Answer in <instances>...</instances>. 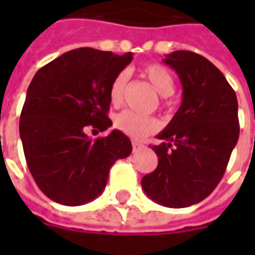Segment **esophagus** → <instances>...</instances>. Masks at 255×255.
I'll return each instance as SVG.
<instances>
[{"label": "esophagus", "instance_id": "esophagus-1", "mask_svg": "<svg viewBox=\"0 0 255 255\" xmlns=\"http://www.w3.org/2000/svg\"><path fill=\"white\" fill-rule=\"evenodd\" d=\"M144 147V144H142L140 142H136V140H133L132 142V151L133 153H136L139 150H142Z\"/></svg>", "mask_w": 255, "mask_h": 255}]
</instances>
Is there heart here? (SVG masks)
Listing matches in <instances>:
<instances>
[{"mask_svg":"<svg viewBox=\"0 0 255 255\" xmlns=\"http://www.w3.org/2000/svg\"><path fill=\"white\" fill-rule=\"evenodd\" d=\"M140 75L153 86V89L161 97H169L173 94L176 87L175 78L169 72V69H166L164 65L157 63L146 64L144 67L140 68ZM126 86H127V73H117L109 87V100L112 105H122ZM115 127L129 138L143 139L154 133L160 127V123L154 117L140 116L131 111H124L119 113L115 119Z\"/></svg>","mask_w":255,"mask_h":255,"instance_id":"1","label":"heart"}]
</instances>
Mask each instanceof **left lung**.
I'll return each mask as SVG.
<instances>
[{"mask_svg":"<svg viewBox=\"0 0 255 255\" xmlns=\"http://www.w3.org/2000/svg\"><path fill=\"white\" fill-rule=\"evenodd\" d=\"M183 86L182 105L153 146L154 172L142 179L144 192L166 208H187L209 197L224 176L239 138L238 100L219 68L188 50L168 54Z\"/></svg>","mask_w":255,"mask_h":255,"instance_id":"1","label":"left lung"}]
</instances>
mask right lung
<instances>
[{
	"label": "right lung",
	"mask_w": 255,
	"mask_h": 255,
	"mask_svg": "<svg viewBox=\"0 0 255 255\" xmlns=\"http://www.w3.org/2000/svg\"><path fill=\"white\" fill-rule=\"evenodd\" d=\"M132 61L91 47L64 53L31 80L20 115V138L31 175L46 197L67 206L93 201L104 191L113 164L132 151L117 129L90 139L84 128L105 131L109 87L117 73Z\"/></svg>",
	"instance_id": "obj_1"
}]
</instances>
